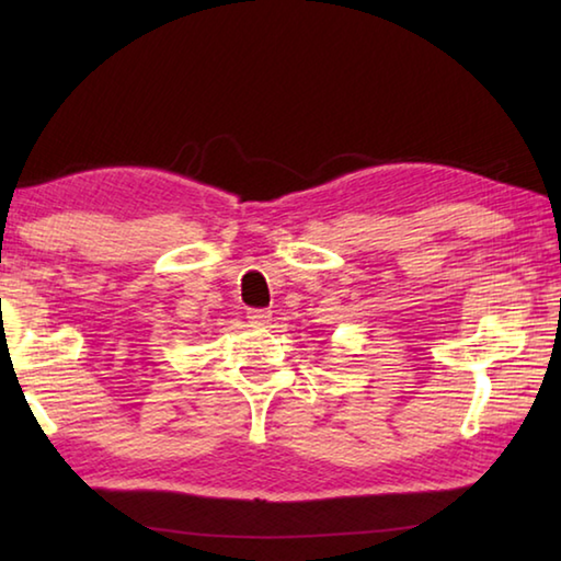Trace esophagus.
<instances>
[{"mask_svg":"<svg viewBox=\"0 0 561 561\" xmlns=\"http://www.w3.org/2000/svg\"><path fill=\"white\" fill-rule=\"evenodd\" d=\"M247 319H250V324H254V327H267L272 321V311L270 309H250L247 311Z\"/></svg>","mask_w":561,"mask_h":561,"instance_id":"1","label":"esophagus"}]
</instances>
